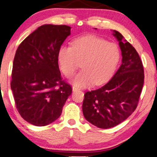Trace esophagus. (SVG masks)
Returning <instances> with one entry per match:
<instances>
[{
	"label": "esophagus",
	"mask_w": 157,
	"mask_h": 157,
	"mask_svg": "<svg viewBox=\"0 0 157 157\" xmlns=\"http://www.w3.org/2000/svg\"><path fill=\"white\" fill-rule=\"evenodd\" d=\"M72 90H73V91H78V90H79V89H78V88H76V86H73Z\"/></svg>",
	"instance_id": "1"
}]
</instances>
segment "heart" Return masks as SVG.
<instances>
[{
  "label": "heart",
  "instance_id": "b5f03b06",
  "mask_svg": "<svg viewBox=\"0 0 157 157\" xmlns=\"http://www.w3.org/2000/svg\"><path fill=\"white\" fill-rule=\"evenodd\" d=\"M60 68L66 77H71L81 62L83 70L72 83L76 87H87L106 82L120 60L119 47L103 38L87 36L73 40L71 46H61L58 53Z\"/></svg>",
  "mask_w": 157,
  "mask_h": 157
}]
</instances>
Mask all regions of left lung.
Segmentation results:
<instances>
[{"instance_id": "left-lung-1", "label": "left lung", "mask_w": 157, "mask_h": 157, "mask_svg": "<svg viewBox=\"0 0 157 157\" xmlns=\"http://www.w3.org/2000/svg\"><path fill=\"white\" fill-rule=\"evenodd\" d=\"M121 64L106 84L84 94L82 110L85 119L101 128L121 124L136 109L144 85V74L140 57L134 47L115 30Z\"/></svg>"}]
</instances>
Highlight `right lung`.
Wrapping results in <instances>:
<instances>
[{"instance_id": "1", "label": "right lung", "mask_w": 157, "mask_h": 157, "mask_svg": "<svg viewBox=\"0 0 157 157\" xmlns=\"http://www.w3.org/2000/svg\"><path fill=\"white\" fill-rule=\"evenodd\" d=\"M71 29L43 25L23 40L16 52L10 87L20 115L34 126L56 121L71 94V86L62 81L58 63L59 50Z\"/></svg>"}]
</instances>
